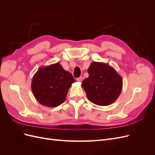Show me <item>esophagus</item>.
I'll return each instance as SVG.
<instances>
[{
	"mask_svg": "<svg viewBox=\"0 0 155 155\" xmlns=\"http://www.w3.org/2000/svg\"><path fill=\"white\" fill-rule=\"evenodd\" d=\"M83 78L82 76H80L79 78H77V81L79 82H81L83 81Z\"/></svg>",
	"mask_w": 155,
	"mask_h": 155,
	"instance_id": "1",
	"label": "esophagus"
}]
</instances>
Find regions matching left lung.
Returning a JSON list of instances; mask_svg holds the SVG:
<instances>
[{"instance_id":"8db88e82","label":"left lung","mask_w":155,"mask_h":155,"mask_svg":"<svg viewBox=\"0 0 155 155\" xmlns=\"http://www.w3.org/2000/svg\"><path fill=\"white\" fill-rule=\"evenodd\" d=\"M89 76L82 81L88 100L100 106L114 102L122 89V79L110 65L93 62L88 69Z\"/></svg>"}]
</instances>
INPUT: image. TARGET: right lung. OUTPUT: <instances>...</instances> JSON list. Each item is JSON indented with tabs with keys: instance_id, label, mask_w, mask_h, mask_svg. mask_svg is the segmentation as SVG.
<instances>
[{
	"instance_id": "add662e5",
	"label": "right lung",
	"mask_w": 155,
	"mask_h": 155,
	"mask_svg": "<svg viewBox=\"0 0 155 155\" xmlns=\"http://www.w3.org/2000/svg\"><path fill=\"white\" fill-rule=\"evenodd\" d=\"M74 82L72 74L57 63L37 70L32 79V92L41 105L55 107L63 104Z\"/></svg>"
}]
</instances>
